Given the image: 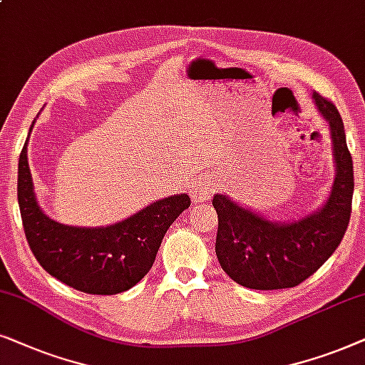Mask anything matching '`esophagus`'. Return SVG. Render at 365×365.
Masks as SVG:
<instances>
[{
  "label": "esophagus",
  "mask_w": 365,
  "mask_h": 365,
  "mask_svg": "<svg viewBox=\"0 0 365 365\" xmlns=\"http://www.w3.org/2000/svg\"><path fill=\"white\" fill-rule=\"evenodd\" d=\"M217 190V182L213 178H203L197 185L192 187V197L195 202H205Z\"/></svg>",
  "instance_id": "34e87169"
}]
</instances>
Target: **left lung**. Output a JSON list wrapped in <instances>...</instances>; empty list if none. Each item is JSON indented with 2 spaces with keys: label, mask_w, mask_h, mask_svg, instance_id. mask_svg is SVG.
<instances>
[{
  "label": "left lung",
  "mask_w": 365,
  "mask_h": 365,
  "mask_svg": "<svg viewBox=\"0 0 365 365\" xmlns=\"http://www.w3.org/2000/svg\"><path fill=\"white\" fill-rule=\"evenodd\" d=\"M312 98L329 123L335 163L332 190L322 208L299 220L272 222L227 195L213 197L217 259L225 274L247 289L277 290L302 284L334 254L351 220L354 167L341 113L315 91Z\"/></svg>",
  "instance_id": "left-lung-1"
}]
</instances>
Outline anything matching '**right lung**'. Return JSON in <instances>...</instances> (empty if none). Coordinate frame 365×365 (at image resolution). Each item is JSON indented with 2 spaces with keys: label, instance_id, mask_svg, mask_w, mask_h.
Here are the masks:
<instances>
[{
  "label": "right lung",
  "instance_id": "1",
  "mask_svg": "<svg viewBox=\"0 0 365 365\" xmlns=\"http://www.w3.org/2000/svg\"><path fill=\"white\" fill-rule=\"evenodd\" d=\"M18 203L28 245L48 274L80 292L115 295L148 274L163 235L190 207V197L162 198L108 227L63 225L38 205L24 147L18 165Z\"/></svg>",
  "mask_w": 365,
  "mask_h": 365
}]
</instances>
